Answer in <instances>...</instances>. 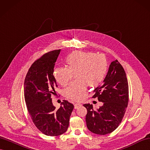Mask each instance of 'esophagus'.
I'll use <instances>...</instances> for the list:
<instances>
[{
  "instance_id": "esophagus-1",
  "label": "esophagus",
  "mask_w": 150,
  "mask_h": 150,
  "mask_svg": "<svg viewBox=\"0 0 150 150\" xmlns=\"http://www.w3.org/2000/svg\"><path fill=\"white\" fill-rule=\"evenodd\" d=\"M82 104L81 103H75L74 104V109H78L79 107H81Z\"/></svg>"
}]
</instances>
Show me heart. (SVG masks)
<instances>
[{"label": "heart", "instance_id": "b5f03b06", "mask_svg": "<svg viewBox=\"0 0 150 150\" xmlns=\"http://www.w3.org/2000/svg\"><path fill=\"white\" fill-rule=\"evenodd\" d=\"M66 66L54 69L53 76L62 86H66L74 77L76 79L64 90L69 99L79 101L86 96V85L96 86L103 81L108 71V62L103 54L76 51L67 57Z\"/></svg>", "mask_w": 150, "mask_h": 150}]
</instances>
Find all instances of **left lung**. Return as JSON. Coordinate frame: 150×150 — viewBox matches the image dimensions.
<instances>
[{"mask_svg": "<svg viewBox=\"0 0 150 150\" xmlns=\"http://www.w3.org/2000/svg\"><path fill=\"white\" fill-rule=\"evenodd\" d=\"M93 92L92 97L103 102V105L94 110L92 104H83L87 110V128L98 135L111 133L121 123L129 103L126 74L117 60L111 63L103 85L97 87Z\"/></svg>", "mask_w": 150, "mask_h": 150, "instance_id": "8db88e82", "label": "left lung"}]
</instances>
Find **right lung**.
<instances>
[{
    "instance_id": "right-lung-1",
    "label": "right lung",
    "mask_w": 150,
    "mask_h": 150,
    "mask_svg": "<svg viewBox=\"0 0 150 150\" xmlns=\"http://www.w3.org/2000/svg\"><path fill=\"white\" fill-rule=\"evenodd\" d=\"M60 50L51 51L32 64L24 82V96L33 123L42 133L58 136L66 132L74 105L64 100L55 109L51 97L57 87L53 70Z\"/></svg>"
}]
</instances>
